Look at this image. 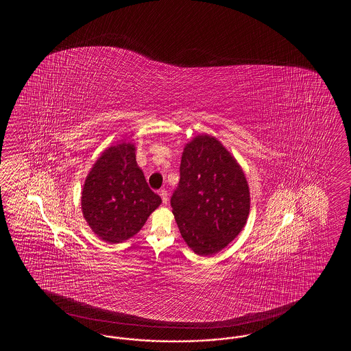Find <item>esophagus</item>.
<instances>
[{"instance_id":"1","label":"esophagus","mask_w":351,"mask_h":351,"mask_svg":"<svg viewBox=\"0 0 351 351\" xmlns=\"http://www.w3.org/2000/svg\"><path fill=\"white\" fill-rule=\"evenodd\" d=\"M159 194H160V197H162L163 204H167V203H168V192H167V189H160Z\"/></svg>"}]
</instances>
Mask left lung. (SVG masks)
<instances>
[{"mask_svg": "<svg viewBox=\"0 0 351 351\" xmlns=\"http://www.w3.org/2000/svg\"><path fill=\"white\" fill-rule=\"evenodd\" d=\"M171 206L186 245L212 256L239 236L250 213V189L236 159L210 135L188 143Z\"/></svg>", "mask_w": 351, "mask_h": 351, "instance_id": "obj_1", "label": "left lung"}]
</instances>
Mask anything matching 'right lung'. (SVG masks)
<instances>
[{"mask_svg":"<svg viewBox=\"0 0 351 351\" xmlns=\"http://www.w3.org/2000/svg\"><path fill=\"white\" fill-rule=\"evenodd\" d=\"M134 150L130 143L105 150L82 188V215L97 237L109 243L133 237L162 202L148 186Z\"/></svg>","mask_w":351,"mask_h":351,"instance_id":"right-lung-1","label":"right lung"}]
</instances>
